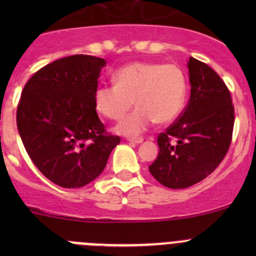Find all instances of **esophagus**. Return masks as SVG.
I'll list each match as a JSON object with an SVG mask.
<instances>
[{
    "label": "esophagus",
    "instance_id": "34e87169",
    "mask_svg": "<svg viewBox=\"0 0 256 256\" xmlns=\"http://www.w3.org/2000/svg\"><path fill=\"white\" fill-rule=\"evenodd\" d=\"M128 141L130 142H134V144H141L144 141L142 138H128Z\"/></svg>",
    "mask_w": 256,
    "mask_h": 256
}]
</instances>
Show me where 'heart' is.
Masks as SVG:
<instances>
[{"label": "heart", "instance_id": "obj_1", "mask_svg": "<svg viewBox=\"0 0 256 256\" xmlns=\"http://www.w3.org/2000/svg\"><path fill=\"white\" fill-rule=\"evenodd\" d=\"M187 80L176 66L161 63H132L115 74V84H104L94 92V104L110 120H118L138 105L116 126L118 134L135 136L144 132L154 120L174 121L184 106Z\"/></svg>", "mask_w": 256, "mask_h": 256}]
</instances>
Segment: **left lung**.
<instances>
[{
  "label": "left lung",
  "instance_id": "left-lung-1",
  "mask_svg": "<svg viewBox=\"0 0 256 256\" xmlns=\"http://www.w3.org/2000/svg\"><path fill=\"white\" fill-rule=\"evenodd\" d=\"M190 96L178 118L157 138L160 152L148 167L164 187L187 188L208 177L228 152L234 106L226 82L203 62L188 60Z\"/></svg>",
  "mask_w": 256,
  "mask_h": 256
}]
</instances>
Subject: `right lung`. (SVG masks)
I'll list each match as a JSON object with an SVG mask.
<instances>
[{
	"label": "right lung",
	"instance_id": "right-lung-1",
	"mask_svg": "<svg viewBox=\"0 0 256 256\" xmlns=\"http://www.w3.org/2000/svg\"><path fill=\"white\" fill-rule=\"evenodd\" d=\"M106 62L94 56H66L27 82L17 106V128L30 160L56 184L79 188L99 176L118 136L105 130L94 92Z\"/></svg>",
	"mask_w": 256,
	"mask_h": 256
}]
</instances>
